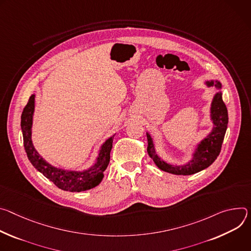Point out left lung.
<instances>
[{
	"instance_id": "1",
	"label": "left lung",
	"mask_w": 251,
	"mask_h": 251,
	"mask_svg": "<svg viewBox=\"0 0 251 251\" xmlns=\"http://www.w3.org/2000/svg\"><path fill=\"white\" fill-rule=\"evenodd\" d=\"M206 85L208 87L215 86L217 89L221 88V83L217 80L207 81ZM211 120L214 125L212 131L199 145L193 154V158L187 164L179 166L172 165L160 159V157L155 153L152 138L149 133H147L148 153L150 157L152 158L159 170L176 176H190L208 168L217 158L221 151V146L224 143L228 124L227 108L222 100V95L220 92L214 96L211 103Z\"/></svg>"
}]
</instances>
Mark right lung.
<instances>
[{
	"instance_id": "1",
	"label": "right lung",
	"mask_w": 251,
	"mask_h": 251,
	"mask_svg": "<svg viewBox=\"0 0 251 251\" xmlns=\"http://www.w3.org/2000/svg\"><path fill=\"white\" fill-rule=\"evenodd\" d=\"M35 108V95H32L29 101L23 109L21 117V127L24 137V147L26 152L27 158L41 174H43L48 179L54 183L59 188L72 191L79 192L83 190L91 189L100 183L103 177V172L107 168L110 151L113 148L114 135L102 145L97 162L85 172H68L53 168L35 150L32 143V124L33 114Z\"/></svg>"
}]
</instances>
